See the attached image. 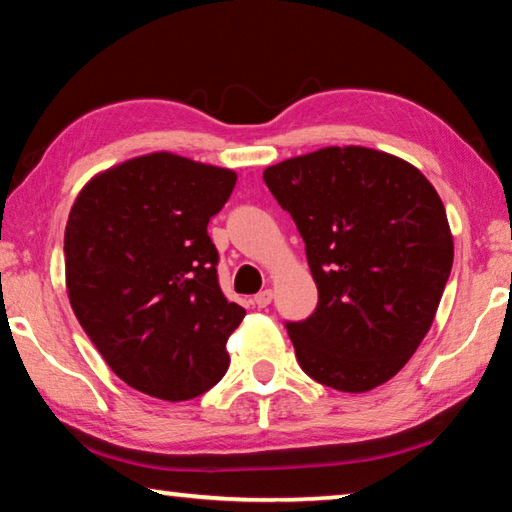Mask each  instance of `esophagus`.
Returning a JSON list of instances; mask_svg holds the SVG:
<instances>
[{"label": "esophagus", "mask_w": 512, "mask_h": 512, "mask_svg": "<svg viewBox=\"0 0 512 512\" xmlns=\"http://www.w3.org/2000/svg\"><path fill=\"white\" fill-rule=\"evenodd\" d=\"M271 300H273V291L271 289H264V291H259L257 296H255V305L259 309H264V307L271 305Z\"/></svg>", "instance_id": "obj_1"}]
</instances>
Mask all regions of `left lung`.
<instances>
[{
    "instance_id": "left-lung-1",
    "label": "left lung",
    "mask_w": 512,
    "mask_h": 512,
    "mask_svg": "<svg viewBox=\"0 0 512 512\" xmlns=\"http://www.w3.org/2000/svg\"><path fill=\"white\" fill-rule=\"evenodd\" d=\"M291 214L318 287L316 311L287 323L318 384L366 393L400 372L452 273L445 205L420 169L366 146H327L264 171Z\"/></svg>"
}]
</instances>
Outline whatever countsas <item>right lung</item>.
I'll list each match as a JSON object with an SVG mask.
<instances>
[{
	"instance_id": "right-lung-1",
	"label": "right lung",
	"mask_w": 512,
	"mask_h": 512,
	"mask_svg": "<svg viewBox=\"0 0 512 512\" xmlns=\"http://www.w3.org/2000/svg\"><path fill=\"white\" fill-rule=\"evenodd\" d=\"M237 183L232 169L149 153L101 171L65 228V282L76 318L135 391L183 402L228 370L246 309L219 287L207 223Z\"/></svg>"
}]
</instances>
